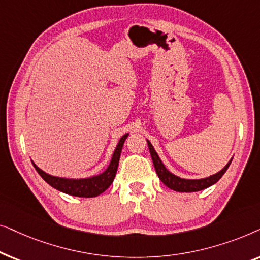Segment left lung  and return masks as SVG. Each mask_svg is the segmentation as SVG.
I'll return each mask as SVG.
<instances>
[{"label":"left lung","instance_id":"1","mask_svg":"<svg viewBox=\"0 0 260 260\" xmlns=\"http://www.w3.org/2000/svg\"><path fill=\"white\" fill-rule=\"evenodd\" d=\"M148 147H149V151H150V155L152 158V163H154L155 170H156V173H157L159 180H161L167 187L170 188V189H173L175 191H181V193H183V191H186V193H189V191H199V190L205 189V188L211 187L212 184L218 182V181L221 179V176L226 173L227 168H229L231 162H232V159H231V161L227 163L226 167L222 170H220L219 173L214 174V175L206 177V179L186 180V179H181V177L174 175V174H172L167 170L165 165H163L161 159H159L157 152L155 151L154 147H152L151 143L149 141H148Z\"/></svg>","mask_w":260,"mask_h":260}]
</instances>
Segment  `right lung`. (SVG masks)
Returning a JSON list of instances; mask_svg holds the SVG:
<instances>
[{
	"label": "right lung",
	"mask_w": 260,
	"mask_h": 260,
	"mask_svg": "<svg viewBox=\"0 0 260 260\" xmlns=\"http://www.w3.org/2000/svg\"><path fill=\"white\" fill-rule=\"evenodd\" d=\"M127 135L125 134L120 138L117 148L113 152L111 162L108 167V169L101 175L90 177V179H80V180H72V179H63V177H56L52 176L49 174L42 172L40 168L37 166H33L37 169V172L40 174V176L47 182L49 186H52L55 189H58L62 193L73 195V197H80V198H94L105 191L108 188L111 186L115 179L117 168H118V162L120 157V152H122V148L124 144V141L126 140Z\"/></svg>",
	"instance_id": "obj_1"
}]
</instances>
